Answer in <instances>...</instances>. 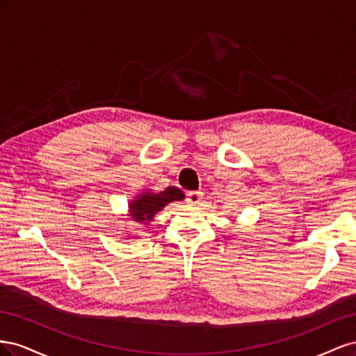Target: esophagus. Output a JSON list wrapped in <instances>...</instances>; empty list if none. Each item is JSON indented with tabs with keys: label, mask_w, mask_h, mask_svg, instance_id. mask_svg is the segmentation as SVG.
I'll return each instance as SVG.
<instances>
[{
	"label": "esophagus",
	"mask_w": 356,
	"mask_h": 356,
	"mask_svg": "<svg viewBox=\"0 0 356 356\" xmlns=\"http://www.w3.org/2000/svg\"><path fill=\"white\" fill-rule=\"evenodd\" d=\"M202 199H203V193L202 191H188L187 193V202L190 204H199Z\"/></svg>",
	"instance_id": "esophagus-1"
}]
</instances>
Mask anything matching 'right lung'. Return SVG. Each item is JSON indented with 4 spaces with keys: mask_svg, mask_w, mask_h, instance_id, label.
<instances>
[{
    "mask_svg": "<svg viewBox=\"0 0 356 356\" xmlns=\"http://www.w3.org/2000/svg\"><path fill=\"white\" fill-rule=\"evenodd\" d=\"M182 199H184V193L177 187H168L160 193L144 191L143 195H138L135 200L129 203V212H131V218L134 221L148 224L168 203Z\"/></svg>",
    "mask_w": 356,
    "mask_h": 356,
    "instance_id": "add662e5",
    "label": "right lung"
}]
</instances>
